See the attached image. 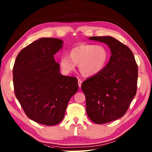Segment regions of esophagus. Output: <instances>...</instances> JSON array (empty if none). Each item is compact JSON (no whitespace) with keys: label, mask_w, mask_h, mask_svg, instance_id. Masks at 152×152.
<instances>
[{"label":"esophagus","mask_w":152,"mask_h":152,"mask_svg":"<svg viewBox=\"0 0 152 152\" xmlns=\"http://www.w3.org/2000/svg\"><path fill=\"white\" fill-rule=\"evenodd\" d=\"M78 86H79V88H81V86H82V82L81 80H80V79H78Z\"/></svg>","instance_id":"1"}]
</instances>
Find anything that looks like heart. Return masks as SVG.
Masks as SVG:
<instances>
[{
	"instance_id": "b5f03b06",
	"label": "heart",
	"mask_w": 152,
	"mask_h": 152,
	"mask_svg": "<svg viewBox=\"0 0 152 152\" xmlns=\"http://www.w3.org/2000/svg\"><path fill=\"white\" fill-rule=\"evenodd\" d=\"M109 58L107 50L103 46L82 44L72 48L69 56L61 57L59 64L64 74H69L79 64V70L85 77L98 74L104 69Z\"/></svg>"
}]
</instances>
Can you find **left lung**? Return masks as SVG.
<instances>
[{
  "instance_id": "1",
  "label": "left lung",
  "mask_w": 152,
  "mask_h": 152,
  "mask_svg": "<svg viewBox=\"0 0 152 152\" xmlns=\"http://www.w3.org/2000/svg\"><path fill=\"white\" fill-rule=\"evenodd\" d=\"M89 39L107 44L111 51L102 72L82 84L88 117L96 124H106L124 116L136 95L138 66L131 50L115 38L106 36Z\"/></svg>"
}]
</instances>
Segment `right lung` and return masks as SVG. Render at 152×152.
<instances>
[{"instance_id":"obj_1","label":"right lung","mask_w":152,"mask_h":152,"mask_svg":"<svg viewBox=\"0 0 152 152\" xmlns=\"http://www.w3.org/2000/svg\"><path fill=\"white\" fill-rule=\"evenodd\" d=\"M63 44L58 38H39L19 53L13 68L16 98L28 118L45 125L63 120L78 89L77 78L61 74L53 58Z\"/></svg>"}]
</instances>
